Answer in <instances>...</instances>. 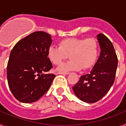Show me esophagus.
<instances>
[{
	"mask_svg": "<svg viewBox=\"0 0 126 126\" xmlns=\"http://www.w3.org/2000/svg\"><path fill=\"white\" fill-rule=\"evenodd\" d=\"M58 74H63V75H67L69 74V73H63V72H59Z\"/></svg>",
	"mask_w": 126,
	"mask_h": 126,
	"instance_id": "obj_1",
	"label": "esophagus"
}]
</instances>
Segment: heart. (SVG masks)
<instances>
[{
	"mask_svg": "<svg viewBox=\"0 0 126 126\" xmlns=\"http://www.w3.org/2000/svg\"><path fill=\"white\" fill-rule=\"evenodd\" d=\"M59 45H51L48 48L47 57L52 64L60 65L69 55L71 59L58 67L57 71L59 72L88 69L96 62L99 45L94 38H67L61 40Z\"/></svg>",
	"mask_w": 126,
	"mask_h": 126,
	"instance_id": "heart-1",
	"label": "heart"
}]
</instances>
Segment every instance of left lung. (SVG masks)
Masks as SVG:
<instances>
[{"label":"left lung","mask_w":126,"mask_h":126,"mask_svg":"<svg viewBox=\"0 0 126 126\" xmlns=\"http://www.w3.org/2000/svg\"><path fill=\"white\" fill-rule=\"evenodd\" d=\"M101 52L89 74L79 78L73 87L78 98L86 103H95L108 93L114 83L118 59L110 40L102 33L97 35Z\"/></svg>","instance_id":"1"}]
</instances>
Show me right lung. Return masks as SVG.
Here are the masks:
<instances>
[{"mask_svg": "<svg viewBox=\"0 0 126 126\" xmlns=\"http://www.w3.org/2000/svg\"><path fill=\"white\" fill-rule=\"evenodd\" d=\"M51 35L35 32L19 41L10 53L7 78L11 92L23 103H32L49 90L53 74H45L53 67L47 57Z\"/></svg>", "mask_w": 126, "mask_h": 126, "instance_id": "right-lung-1", "label": "right lung"}]
</instances>
